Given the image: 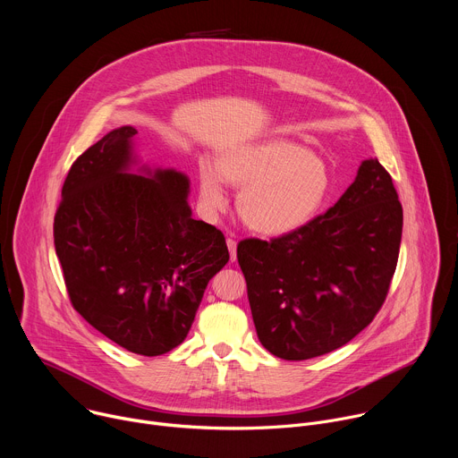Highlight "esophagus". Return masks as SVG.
<instances>
[{
    "mask_svg": "<svg viewBox=\"0 0 458 458\" xmlns=\"http://www.w3.org/2000/svg\"><path fill=\"white\" fill-rule=\"evenodd\" d=\"M226 246H228V250H230V259L235 260V259H237V241L232 239V237H228V239H226Z\"/></svg>",
    "mask_w": 458,
    "mask_h": 458,
    "instance_id": "esophagus-1",
    "label": "esophagus"
}]
</instances>
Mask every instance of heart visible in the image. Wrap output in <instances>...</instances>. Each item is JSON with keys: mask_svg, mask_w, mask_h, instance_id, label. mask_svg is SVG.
I'll return each instance as SVG.
<instances>
[{"mask_svg": "<svg viewBox=\"0 0 458 458\" xmlns=\"http://www.w3.org/2000/svg\"><path fill=\"white\" fill-rule=\"evenodd\" d=\"M225 181L241 186L237 212L244 225L263 235H284L308 225L330 193L324 161L288 141L237 147L199 165V195L207 212L226 208Z\"/></svg>", "mask_w": 458, "mask_h": 458, "instance_id": "b5f03b06", "label": "heart"}]
</instances>
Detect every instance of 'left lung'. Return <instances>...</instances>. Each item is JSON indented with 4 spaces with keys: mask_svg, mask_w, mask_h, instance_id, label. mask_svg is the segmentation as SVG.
Listing matches in <instances>:
<instances>
[{
    "mask_svg": "<svg viewBox=\"0 0 458 458\" xmlns=\"http://www.w3.org/2000/svg\"><path fill=\"white\" fill-rule=\"evenodd\" d=\"M401 237L394 181L366 159L326 214L270 241H241L237 260L260 344L279 359L306 360L350 343L386 301Z\"/></svg>",
    "mask_w": 458,
    "mask_h": 458,
    "instance_id": "1",
    "label": "left lung"
}]
</instances>
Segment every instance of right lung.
<instances>
[{"label":"right lung","instance_id":"1","mask_svg":"<svg viewBox=\"0 0 458 458\" xmlns=\"http://www.w3.org/2000/svg\"><path fill=\"white\" fill-rule=\"evenodd\" d=\"M136 134L115 128L74 161L54 246L74 310L121 348L156 357L186 339L230 253L221 230L191 217L184 174H132Z\"/></svg>","mask_w":458,"mask_h":458}]
</instances>
